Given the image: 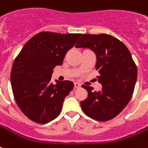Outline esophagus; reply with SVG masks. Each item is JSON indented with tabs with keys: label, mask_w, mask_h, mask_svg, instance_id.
I'll return each mask as SVG.
<instances>
[{
	"label": "esophagus",
	"mask_w": 148,
	"mask_h": 148,
	"mask_svg": "<svg viewBox=\"0 0 148 148\" xmlns=\"http://www.w3.org/2000/svg\"><path fill=\"white\" fill-rule=\"evenodd\" d=\"M74 88H81V84L77 83V82H75V83H74Z\"/></svg>",
	"instance_id": "esophagus-1"
}]
</instances>
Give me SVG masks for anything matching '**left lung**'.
Segmentation results:
<instances>
[{"label":"left lung","instance_id":"obj_1","mask_svg":"<svg viewBox=\"0 0 148 148\" xmlns=\"http://www.w3.org/2000/svg\"><path fill=\"white\" fill-rule=\"evenodd\" d=\"M88 47L97 57L95 68L98 71L101 91L82 85L88 97L81 102L86 115L98 121H107L119 114L133 95L138 68L127 47L121 40L109 34H83L75 45Z\"/></svg>","mask_w":148,"mask_h":148}]
</instances>
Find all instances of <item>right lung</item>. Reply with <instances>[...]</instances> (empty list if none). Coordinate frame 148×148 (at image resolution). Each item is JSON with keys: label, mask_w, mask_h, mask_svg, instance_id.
Instances as JSON below:
<instances>
[{"label": "right lung", "mask_w": 148, "mask_h": 148, "mask_svg": "<svg viewBox=\"0 0 148 148\" xmlns=\"http://www.w3.org/2000/svg\"><path fill=\"white\" fill-rule=\"evenodd\" d=\"M81 34L43 31L24 45L15 58L10 73L16 103L32 121L46 124L60 114L63 102L74 88L70 81L51 82L53 69L62 64L68 50Z\"/></svg>", "instance_id": "add662e5"}]
</instances>
